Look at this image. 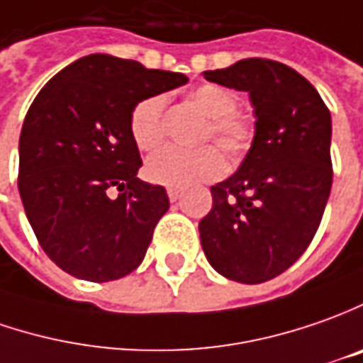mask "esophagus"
<instances>
[{"mask_svg":"<svg viewBox=\"0 0 363 363\" xmlns=\"http://www.w3.org/2000/svg\"><path fill=\"white\" fill-rule=\"evenodd\" d=\"M167 194H169L170 201H179L182 196V191L181 189H177V186H169V189H167Z\"/></svg>","mask_w":363,"mask_h":363,"instance_id":"esophagus-1","label":"esophagus"}]
</instances>
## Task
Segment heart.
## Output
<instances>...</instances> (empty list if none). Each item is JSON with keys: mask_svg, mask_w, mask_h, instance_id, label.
I'll return each instance as SVG.
<instances>
[{"mask_svg": "<svg viewBox=\"0 0 363 363\" xmlns=\"http://www.w3.org/2000/svg\"><path fill=\"white\" fill-rule=\"evenodd\" d=\"M189 100L208 118L205 140H215L220 150L231 158L243 157L255 138V124L249 116L237 112L239 96L220 84H201L189 94ZM164 106L162 94L148 96L132 108L128 118L132 143L138 150H157L164 140ZM225 158L215 146L196 150L162 148L148 158L144 174L157 184L191 186L196 182L213 181L223 174Z\"/></svg>", "mask_w": 363, "mask_h": 363, "instance_id": "1", "label": "heart"}]
</instances>
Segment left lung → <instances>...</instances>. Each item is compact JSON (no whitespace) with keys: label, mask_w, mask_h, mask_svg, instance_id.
Listing matches in <instances>:
<instances>
[{"label":"left lung","mask_w":363,"mask_h":363,"mask_svg":"<svg viewBox=\"0 0 363 363\" xmlns=\"http://www.w3.org/2000/svg\"><path fill=\"white\" fill-rule=\"evenodd\" d=\"M203 76L247 92L257 122L243 164L211 186L201 245L227 279L269 281L291 267L318 233L333 181L331 114L318 90L281 62L247 57Z\"/></svg>","instance_id":"obj_1"}]
</instances>
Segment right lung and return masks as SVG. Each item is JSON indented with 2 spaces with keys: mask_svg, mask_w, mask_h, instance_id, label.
Returning a JSON list of instances; mask_svg holds the SVG:
<instances>
[{
  "mask_svg": "<svg viewBox=\"0 0 363 363\" xmlns=\"http://www.w3.org/2000/svg\"><path fill=\"white\" fill-rule=\"evenodd\" d=\"M186 82L179 72L92 54L35 96L19 134L18 189L45 255L66 273L104 283L143 263L169 196L136 177L143 160L128 118L140 100Z\"/></svg>",
  "mask_w": 363,
  "mask_h": 363,
  "instance_id": "obj_1",
  "label": "right lung"
}]
</instances>
